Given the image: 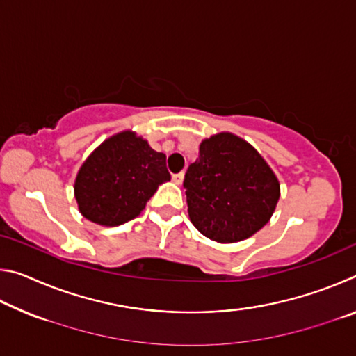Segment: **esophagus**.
<instances>
[{"label":"esophagus","mask_w":356,"mask_h":356,"mask_svg":"<svg viewBox=\"0 0 356 356\" xmlns=\"http://www.w3.org/2000/svg\"><path fill=\"white\" fill-rule=\"evenodd\" d=\"M172 182L180 185L184 182V172H179V174H172Z\"/></svg>","instance_id":"obj_1"}]
</instances>
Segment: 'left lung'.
I'll use <instances>...</instances> for the list:
<instances>
[{"mask_svg":"<svg viewBox=\"0 0 356 356\" xmlns=\"http://www.w3.org/2000/svg\"><path fill=\"white\" fill-rule=\"evenodd\" d=\"M184 186L191 222L218 243L256 234L272 218L280 200L272 168L250 143L227 131L201 143Z\"/></svg>","mask_w":356,"mask_h":356,"instance_id":"left-lung-1","label":"left lung"}]
</instances>
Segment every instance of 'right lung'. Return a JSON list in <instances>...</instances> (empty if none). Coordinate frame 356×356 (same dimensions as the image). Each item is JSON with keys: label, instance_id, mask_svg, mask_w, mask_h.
Wrapping results in <instances>:
<instances>
[{"label": "right lung", "instance_id": "1", "mask_svg": "<svg viewBox=\"0 0 356 356\" xmlns=\"http://www.w3.org/2000/svg\"><path fill=\"white\" fill-rule=\"evenodd\" d=\"M170 179L165 154L134 131H120L81 165L75 200L84 218L100 226H119L140 215L159 185Z\"/></svg>", "mask_w": 356, "mask_h": 356}]
</instances>
